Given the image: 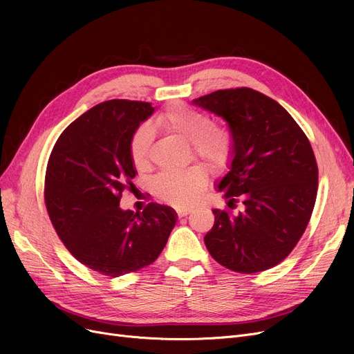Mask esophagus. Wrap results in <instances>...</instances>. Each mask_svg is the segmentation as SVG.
I'll return each instance as SVG.
<instances>
[{
  "label": "esophagus",
  "mask_w": 354,
  "mask_h": 354,
  "mask_svg": "<svg viewBox=\"0 0 354 354\" xmlns=\"http://www.w3.org/2000/svg\"><path fill=\"white\" fill-rule=\"evenodd\" d=\"M176 212H178V215L182 218V216H187V215L191 212V208H178Z\"/></svg>",
  "instance_id": "obj_1"
}]
</instances>
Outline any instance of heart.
I'll return each instance as SVG.
<instances>
[{"mask_svg":"<svg viewBox=\"0 0 354 354\" xmlns=\"http://www.w3.org/2000/svg\"><path fill=\"white\" fill-rule=\"evenodd\" d=\"M159 124L183 140L191 142L195 156L212 167L222 166L230 156L232 135L227 126L211 123L208 116L189 107L174 106L159 119ZM152 139L151 126H140L130 140V158L138 169L147 166V149ZM208 185V172L195 165L182 171H167L155 180L156 195L167 203L182 208L195 203Z\"/></svg>","mask_w":354,"mask_h":354,"instance_id":"heart-1","label":"heart"}]
</instances>
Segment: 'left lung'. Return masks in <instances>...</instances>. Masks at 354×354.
I'll list each match as a JSON object with an SVG mask.
<instances>
[{"label":"left lung","instance_id":"8db88e82","mask_svg":"<svg viewBox=\"0 0 354 354\" xmlns=\"http://www.w3.org/2000/svg\"><path fill=\"white\" fill-rule=\"evenodd\" d=\"M228 123L230 171L218 185L228 207L212 209L203 236L216 263L236 272L268 270L292 251L304 234L317 196L319 169L311 145L288 111L248 87L216 90L192 100Z\"/></svg>","mask_w":354,"mask_h":354}]
</instances>
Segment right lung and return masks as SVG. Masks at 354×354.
Wrapping results in <instances>:
<instances>
[{"label": "right lung", "mask_w": 354, "mask_h": 354, "mask_svg": "<svg viewBox=\"0 0 354 354\" xmlns=\"http://www.w3.org/2000/svg\"><path fill=\"white\" fill-rule=\"evenodd\" d=\"M153 110L103 102L67 126L48 159L44 198L55 232L77 261L109 277L152 264L176 224V212L156 202L142 214L119 207L138 174L130 140Z\"/></svg>", "instance_id": "1"}]
</instances>
